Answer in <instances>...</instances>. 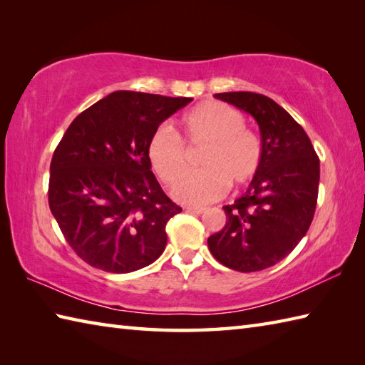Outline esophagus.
Masks as SVG:
<instances>
[{"instance_id": "obj_1", "label": "esophagus", "mask_w": 365, "mask_h": 365, "mask_svg": "<svg viewBox=\"0 0 365 365\" xmlns=\"http://www.w3.org/2000/svg\"><path fill=\"white\" fill-rule=\"evenodd\" d=\"M187 212L195 213V215H200V213L205 212V208H204V207H192V205H188V207H187Z\"/></svg>"}]
</instances>
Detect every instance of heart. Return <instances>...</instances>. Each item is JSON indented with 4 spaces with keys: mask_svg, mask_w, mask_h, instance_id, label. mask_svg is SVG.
<instances>
[{
    "mask_svg": "<svg viewBox=\"0 0 365 365\" xmlns=\"http://www.w3.org/2000/svg\"><path fill=\"white\" fill-rule=\"evenodd\" d=\"M185 138L191 147H204L199 166L202 170L182 177L174 187L175 200L202 205L226 195L229 183L243 187L257 175L263 145L237 108L221 102H205L182 118ZM150 166L163 182L173 183L188 166V152L177 131L163 123L147 144Z\"/></svg>",
    "mask_w": 365,
    "mask_h": 365,
    "instance_id": "obj_1",
    "label": "heart"
}]
</instances>
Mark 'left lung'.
Wrapping results in <instances>:
<instances>
[{
    "instance_id": "left-lung-1",
    "label": "left lung",
    "mask_w": 365,
    "mask_h": 365,
    "mask_svg": "<svg viewBox=\"0 0 365 365\" xmlns=\"http://www.w3.org/2000/svg\"><path fill=\"white\" fill-rule=\"evenodd\" d=\"M215 97L257 120L263 160L245 195L222 207L226 226L207 243L224 267L252 273L285 259L311 227L320 160L306 131L274 100L255 92H222Z\"/></svg>"
}]
</instances>
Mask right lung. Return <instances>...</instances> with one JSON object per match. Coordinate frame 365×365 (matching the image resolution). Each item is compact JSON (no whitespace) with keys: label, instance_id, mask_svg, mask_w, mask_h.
I'll use <instances>...</instances> for the list:
<instances>
[{"label":"right lung","instance_id":"obj_1","mask_svg":"<svg viewBox=\"0 0 365 365\" xmlns=\"http://www.w3.org/2000/svg\"><path fill=\"white\" fill-rule=\"evenodd\" d=\"M192 98L118 91L76 115L53 153L48 204L81 260L131 273L166 247V224L182 208L150 170L147 144Z\"/></svg>","mask_w":365,"mask_h":365}]
</instances>
